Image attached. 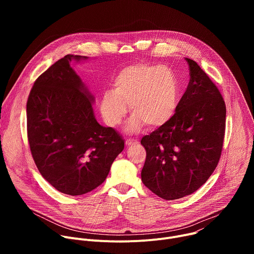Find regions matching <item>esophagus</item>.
Returning a JSON list of instances; mask_svg holds the SVG:
<instances>
[{
	"label": "esophagus",
	"mask_w": 254,
	"mask_h": 254,
	"mask_svg": "<svg viewBox=\"0 0 254 254\" xmlns=\"http://www.w3.org/2000/svg\"><path fill=\"white\" fill-rule=\"evenodd\" d=\"M138 141L137 139H133V138H127L126 140V146L127 147H131V146H134V144H136Z\"/></svg>",
	"instance_id": "obj_1"
}]
</instances>
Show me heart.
<instances>
[{"label":"heart","instance_id":"heart-1","mask_svg":"<svg viewBox=\"0 0 254 254\" xmlns=\"http://www.w3.org/2000/svg\"><path fill=\"white\" fill-rule=\"evenodd\" d=\"M114 89L103 91L100 112L104 122L118 126L127 112L132 116L126 129L134 132L144 125L159 128L175 116L179 103V84L169 68L149 63H136L123 68L113 82Z\"/></svg>","mask_w":254,"mask_h":254}]
</instances>
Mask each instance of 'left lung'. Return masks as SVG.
I'll return each instance as SVG.
<instances>
[{"mask_svg": "<svg viewBox=\"0 0 254 254\" xmlns=\"http://www.w3.org/2000/svg\"><path fill=\"white\" fill-rule=\"evenodd\" d=\"M190 81L174 118L144 135L143 185L165 200L197 191L218 165L226 122L224 99L203 69L186 58Z\"/></svg>", "mask_w": 254, "mask_h": 254, "instance_id": "left-lung-1", "label": "left lung"}]
</instances>
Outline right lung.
Wrapping results in <instances>:
<instances>
[{"instance_id": "1", "label": "right lung", "mask_w": 254, "mask_h": 254, "mask_svg": "<svg viewBox=\"0 0 254 254\" xmlns=\"http://www.w3.org/2000/svg\"><path fill=\"white\" fill-rule=\"evenodd\" d=\"M68 54L36 79L27 101V135L40 174L61 193L78 196L101 185L125 148L113 127L94 118L93 96Z\"/></svg>"}]
</instances>
